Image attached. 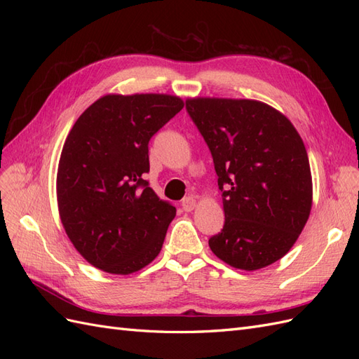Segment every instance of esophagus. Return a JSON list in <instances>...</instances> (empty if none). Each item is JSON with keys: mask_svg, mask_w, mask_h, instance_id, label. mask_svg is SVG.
<instances>
[{"mask_svg": "<svg viewBox=\"0 0 359 359\" xmlns=\"http://www.w3.org/2000/svg\"><path fill=\"white\" fill-rule=\"evenodd\" d=\"M181 206H182V210L186 211V212L193 211L194 208H196V199L191 198V196H189V198H184V199H182V202H181Z\"/></svg>", "mask_w": 359, "mask_h": 359, "instance_id": "1", "label": "esophagus"}]
</instances>
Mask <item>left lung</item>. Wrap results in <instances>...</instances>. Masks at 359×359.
I'll use <instances>...</instances> for the list:
<instances>
[{"mask_svg": "<svg viewBox=\"0 0 359 359\" xmlns=\"http://www.w3.org/2000/svg\"><path fill=\"white\" fill-rule=\"evenodd\" d=\"M187 112L208 144L223 191L224 226L210 248L256 271L297 243L313 203L306 147L286 115L259 100L193 97Z\"/></svg>", "mask_w": 359, "mask_h": 359, "instance_id": "obj_1", "label": "left lung"}]
</instances>
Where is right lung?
Here are the masks:
<instances>
[{
  "mask_svg": "<svg viewBox=\"0 0 359 359\" xmlns=\"http://www.w3.org/2000/svg\"><path fill=\"white\" fill-rule=\"evenodd\" d=\"M184 107L170 94H106L76 119L57 172L58 212L79 255L128 276L158 256L175 206L157 198L148 142Z\"/></svg>",
  "mask_w": 359,
  "mask_h": 359,
  "instance_id": "add662e5",
  "label": "right lung"
}]
</instances>
